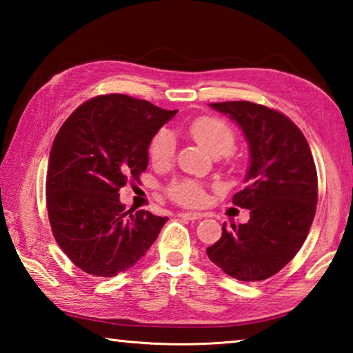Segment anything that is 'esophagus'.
Masks as SVG:
<instances>
[{"label":"esophagus","mask_w":353,"mask_h":353,"mask_svg":"<svg viewBox=\"0 0 353 353\" xmlns=\"http://www.w3.org/2000/svg\"><path fill=\"white\" fill-rule=\"evenodd\" d=\"M179 216L181 218H185V219H190V221H198V219H202L205 216L204 213H191V212H181L179 213Z\"/></svg>","instance_id":"obj_1"}]
</instances>
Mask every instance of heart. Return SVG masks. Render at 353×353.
Masks as SVG:
<instances>
[{
  "label": "heart",
  "mask_w": 353,
  "mask_h": 353,
  "mask_svg": "<svg viewBox=\"0 0 353 353\" xmlns=\"http://www.w3.org/2000/svg\"><path fill=\"white\" fill-rule=\"evenodd\" d=\"M188 134L196 143L205 148L214 157L229 155L235 149L236 137L234 129L223 119L199 117L188 124ZM176 152V143L168 130H160L149 145V159L155 165L170 163ZM168 198L182 207H201L207 199L205 187L201 182L181 179L168 185Z\"/></svg>",
  "instance_id": "1"
}]
</instances>
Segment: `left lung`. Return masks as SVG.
<instances>
[{
    "label": "left lung",
    "instance_id": "obj_1",
    "mask_svg": "<svg viewBox=\"0 0 353 353\" xmlns=\"http://www.w3.org/2000/svg\"><path fill=\"white\" fill-rule=\"evenodd\" d=\"M210 105L235 119L249 141L248 185L232 202L250 218L224 224L207 255L230 277L259 282L288 265L307 240L318 204L316 165L302 130L282 112L249 101Z\"/></svg>",
    "mask_w": 353,
    "mask_h": 353
}]
</instances>
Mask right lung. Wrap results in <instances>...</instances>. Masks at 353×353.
I'll return each mask as SVG.
<instances>
[{"instance_id": "right-lung-1", "label": "right lung", "mask_w": 353, "mask_h": 353, "mask_svg": "<svg viewBox=\"0 0 353 353\" xmlns=\"http://www.w3.org/2000/svg\"><path fill=\"white\" fill-rule=\"evenodd\" d=\"M176 112L128 94H101L59 129L46 172V210L59 248L83 272L118 276L157 240L168 218L126 212L118 191L140 182L149 143Z\"/></svg>"}]
</instances>
